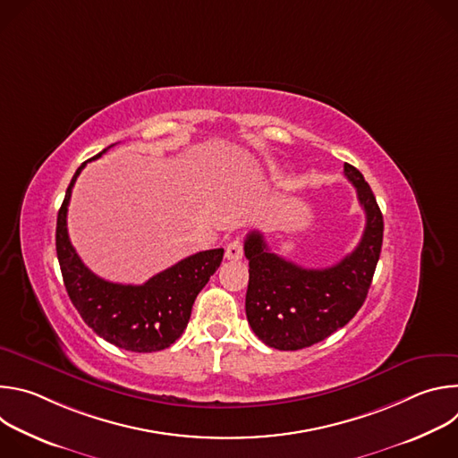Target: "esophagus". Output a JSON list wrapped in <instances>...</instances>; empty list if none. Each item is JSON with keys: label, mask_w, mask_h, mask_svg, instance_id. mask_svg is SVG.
I'll list each match as a JSON object with an SVG mask.
<instances>
[{"label": "esophagus", "mask_w": 458, "mask_h": 458, "mask_svg": "<svg viewBox=\"0 0 458 458\" xmlns=\"http://www.w3.org/2000/svg\"><path fill=\"white\" fill-rule=\"evenodd\" d=\"M225 257L228 260L242 259V242H241V239H233L232 242H228V246L225 250Z\"/></svg>", "instance_id": "obj_1"}]
</instances>
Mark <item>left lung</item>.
Wrapping results in <instances>:
<instances>
[{
  "label": "left lung",
  "instance_id": "left-lung-1",
  "mask_svg": "<svg viewBox=\"0 0 458 458\" xmlns=\"http://www.w3.org/2000/svg\"><path fill=\"white\" fill-rule=\"evenodd\" d=\"M366 212V228L357 248L341 263L310 270L272 253L260 232L244 241L248 259L246 317L267 346L293 352L317 344L346 326L366 301L382 246L384 221L364 175L344 165Z\"/></svg>",
  "mask_w": 458,
  "mask_h": 458
}]
</instances>
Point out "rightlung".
Listing matches in <instances>:
<instances>
[{
	"label": "right lung",
	"instance_id": "obj_1",
	"mask_svg": "<svg viewBox=\"0 0 458 458\" xmlns=\"http://www.w3.org/2000/svg\"><path fill=\"white\" fill-rule=\"evenodd\" d=\"M99 152L92 159L101 157ZM87 161L76 170L57 212L55 251L67 293L81 318L106 343L138 353L172 346L184 332L198 293L221 267L223 248L193 253L145 284H119L94 276L76 253L67 232L72 186Z\"/></svg>",
	"mask_w": 458,
	"mask_h": 458
}]
</instances>
